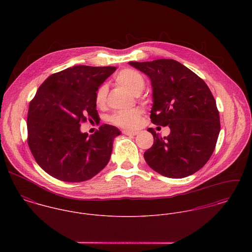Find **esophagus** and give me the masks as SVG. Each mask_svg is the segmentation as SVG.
<instances>
[{"label":"esophagus","instance_id":"34e87169","mask_svg":"<svg viewBox=\"0 0 252 252\" xmlns=\"http://www.w3.org/2000/svg\"><path fill=\"white\" fill-rule=\"evenodd\" d=\"M122 133L124 135H127V136H136V135H138L139 132H137V131H130V130H123Z\"/></svg>","mask_w":252,"mask_h":252}]
</instances>
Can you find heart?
Here are the masks:
<instances>
[{
	"label": "heart",
	"instance_id": "obj_1",
	"mask_svg": "<svg viewBox=\"0 0 252 252\" xmlns=\"http://www.w3.org/2000/svg\"><path fill=\"white\" fill-rule=\"evenodd\" d=\"M115 81L120 86L129 90L133 95L139 96L145 86L144 76L142 73L133 69H124L118 72L115 76ZM108 85L102 84L96 91L95 103L98 107H104L107 102ZM142 111L138 108L129 110H120L114 113L111 117V121L123 128H134L139 123Z\"/></svg>",
	"mask_w": 252,
	"mask_h": 252
}]
</instances>
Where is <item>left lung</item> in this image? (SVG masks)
<instances>
[{"mask_svg":"<svg viewBox=\"0 0 252 252\" xmlns=\"http://www.w3.org/2000/svg\"><path fill=\"white\" fill-rule=\"evenodd\" d=\"M152 86V123L169 126L168 137L147 129L154 143L144 152L146 164L172 179L193 175L211 158L220 132L216 102L206 82L180 62L158 59L129 62Z\"/></svg>","mask_w":252,"mask_h":252,"instance_id":"8db88e82","label":"left lung"}]
</instances>
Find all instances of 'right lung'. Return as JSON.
Returning a JSON list of instances; mask_svg holds the SVG:
<instances>
[{
  "instance_id": "add662e5",
  "label": "right lung",
  "mask_w": 252,
  "mask_h": 252,
  "mask_svg": "<svg viewBox=\"0 0 252 252\" xmlns=\"http://www.w3.org/2000/svg\"><path fill=\"white\" fill-rule=\"evenodd\" d=\"M115 70L78 65L51 74L38 87L28 110V144L38 166L51 177L80 182L108 165L121 132L104 124L89 136L80 131V123L99 119L95 94Z\"/></svg>"
}]
</instances>
